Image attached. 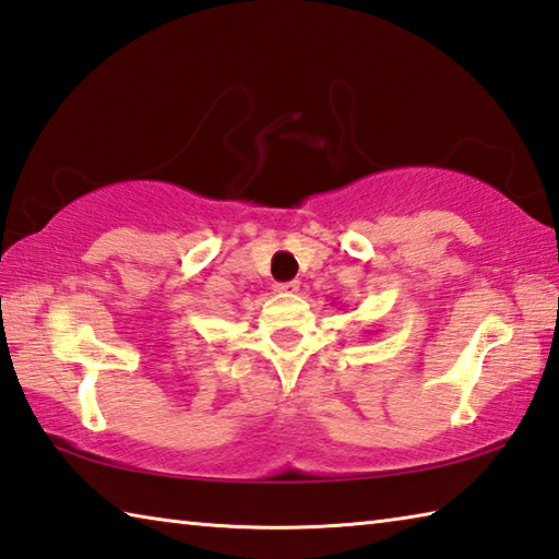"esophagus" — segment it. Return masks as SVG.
I'll return each mask as SVG.
<instances>
[{"instance_id":"1","label":"esophagus","mask_w":559,"mask_h":559,"mask_svg":"<svg viewBox=\"0 0 559 559\" xmlns=\"http://www.w3.org/2000/svg\"><path fill=\"white\" fill-rule=\"evenodd\" d=\"M300 288L298 281H288V283H276V290L281 293V296H296Z\"/></svg>"}]
</instances>
